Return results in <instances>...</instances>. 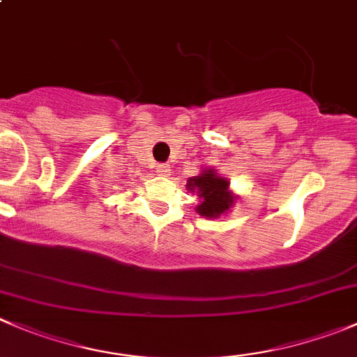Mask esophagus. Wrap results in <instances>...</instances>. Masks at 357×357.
Masks as SVG:
<instances>
[{
    "label": "esophagus",
    "instance_id": "esophagus-1",
    "mask_svg": "<svg viewBox=\"0 0 357 357\" xmlns=\"http://www.w3.org/2000/svg\"><path fill=\"white\" fill-rule=\"evenodd\" d=\"M155 172H158L159 175H162V176H168L169 173H172V169H169V165H166V162H161V165H155Z\"/></svg>",
    "mask_w": 357,
    "mask_h": 357
}]
</instances>
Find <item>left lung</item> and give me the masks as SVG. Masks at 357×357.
Returning <instances> with one entry per match:
<instances>
[{
  "mask_svg": "<svg viewBox=\"0 0 357 357\" xmlns=\"http://www.w3.org/2000/svg\"><path fill=\"white\" fill-rule=\"evenodd\" d=\"M188 189L198 192L199 205L196 212L206 219H217L236 202V196L229 191V182L217 175L215 169H203L199 175L191 176L188 181Z\"/></svg>",
  "mask_w": 357,
  "mask_h": 357,
  "instance_id": "1",
  "label": "left lung"
}]
</instances>
